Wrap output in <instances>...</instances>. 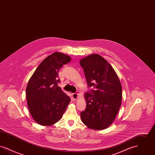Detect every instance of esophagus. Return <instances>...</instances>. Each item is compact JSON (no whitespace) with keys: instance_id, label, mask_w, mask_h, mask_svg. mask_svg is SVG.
<instances>
[{"instance_id":"1","label":"esophagus","mask_w":155,"mask_h":155,"mask_svg":"<svg viewBox=\"0 0 155 155\" xmlns=\"http://www.w3.org/2000/svg\"><path fill=\"white\" fill-rule=\"evenodd\" d=\"M72 95H73V97L74 100H77V99L78 98V97H79L78 94H77V93H73V94H72Z\"/></svg>"}]
</instances>
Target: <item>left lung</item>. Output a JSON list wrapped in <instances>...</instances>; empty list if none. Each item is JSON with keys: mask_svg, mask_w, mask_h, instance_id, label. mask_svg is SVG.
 <instances>
[{"mask_svg": "<svg viewBox=\"0 0 155 155\" xmlns=\"http://www.w3.org/2000/svg\"><path fill=\"white\" fill-rule=\"evenodd\" d=\"M89 87L84 97L85 110L81 113L82 123L90 129L102 130L114 121L121 105L122 87L110 64L98 54H91L80 60Z\"/></svg>", "mask_w": 155, "mask_h": 155, "instance_id": "obj_1", "label": "left lung"}]
</instances>
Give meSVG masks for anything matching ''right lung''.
Returning a JSON list of instances; mask_svg holds the SVG:
<instances>
[{
	"label": "right lung",
	"instance_id": "right-lung-1",
	"mask_svg": "<svg viewBox=\"0 0 155 155\" xmlns=\"http://www.w3.org/2000/svg\"><path fill=\"white\" fill-rule=\"evenodd\" d=\"M70 56L54 52L41 63L31 77L26 88L30 114L38 124L53 125L62 118L70 102V97L58 87L59 70L69 63Z\"/></svg>",
	"mask_w": 155,
	"mask_h": 155
}]
</instances>
